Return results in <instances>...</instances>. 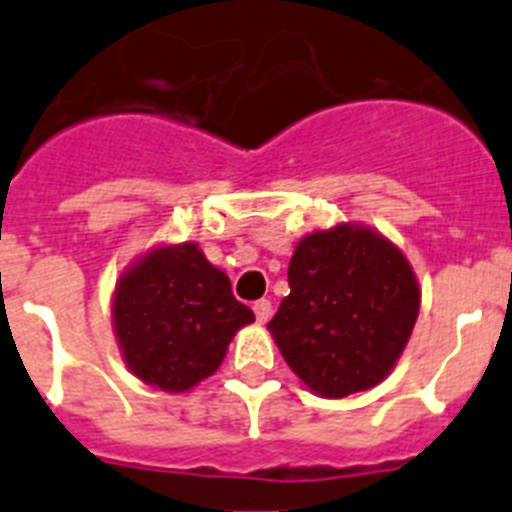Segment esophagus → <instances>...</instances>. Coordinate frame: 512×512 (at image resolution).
<instances>
[{
    "mask_svg": "<svg viewBox=\"0 0 512 512\" xmlns=\"http://www.w3.org/2000/svg\"><path fill=\"white\" fill-rule=\"evenodd\" d=\"M253 312H256V320H259V323H266V320L271 318V302L269 300L253 302Z\"/></svg>",
    "mask_w": 512,
    "mask_h": 512,
    "instance_id": "34e87169",
    "label": "esophagus"
}]
</instances>
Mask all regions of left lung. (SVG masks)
<instances>
[{
  "instance_id": "1",
  "label": "left lung",
  "mask_w": 512,
  "mask_h": 512,
  "mask_svg": "<svg viewBox=\"0 0 512 512\" xmlns=\"http://www.w3.org/2000/svg\"><path fill=\"white\" fill-rule=\"evenodd\" d=\"M287 279L269 330L315 395H354L392 372L420 310L418 282L395 243L364 225L318 230L297 243Z\"/></svg>"
}]
</instances>
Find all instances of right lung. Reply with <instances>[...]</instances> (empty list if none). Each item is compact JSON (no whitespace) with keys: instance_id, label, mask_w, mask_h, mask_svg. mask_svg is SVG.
Returning a JSON list of instances; mask_svg holds the SVG:
<instances>
[{"instance_id":"1","label":"right lung","mask_w":512,"mask_h":512,"mask_svg":"<svg viewBox=\"0 0 512 512\" xmlns=\"http://www.w3.org/2000/svg\"><path fill=\"white\" fill-rule=\"evenodd\" d=\"M115 336L130 372L166 392H187L223 364L228 343L253 323L230 279L197 243L161 246L120 277Z\"/></svg>"}]
</instances>
